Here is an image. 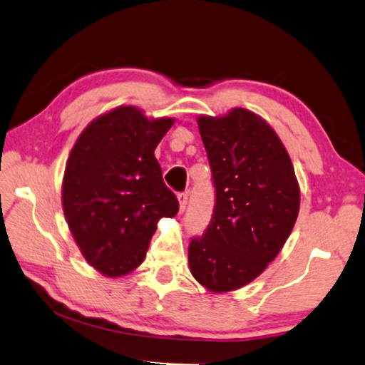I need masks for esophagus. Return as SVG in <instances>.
<instances>
[{"instance_id": "1", "label": "esophagus", "mask_w": 365, "mask_h": 365, "mask_svg": "<svg viewBox=\"0 0 365 365\" xmlns=\"http://www.w3.org/2000/svg\"><path fill=\"white\" fill-rule=\"evenodd\" d=\"M177 200H178V207H180V214L187 207V202H188V195L187 193H178L177 195Z\"/></svg>"}]
</instances>
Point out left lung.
<instances>
[{
    "instance_id": "left-lung-1",
    "label": "left lung",
    "mask_w": 365,
    "mask_h": 365,
    "mask_svg": "<svg viewBox=\"0 0 365 365\" xmlns=\"http://www.w3.org/2000/svg\"><path fill=\"white\" fill-rule=\"evenodd\" d=\"M196 121L215 209L204 236L190 242L188 264L212 294L233 292L260 276L284 247L300 210V185L281 138L254 111L237 107Z\"/></svg>"
}]
</instances>
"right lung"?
Masks as SVG:
<instances>
[{"mask_svg": "<svg viewBox=\"0 0 365 365\" xmlns=\"http://www.w3.org/2000/svg\"><path fill=\"white\" fill-rule=\"evenodd\" d=\"M175 119L121 105L86 125L65 164L62 207L76 246L105 277L138 268L161 218L178 212L155 148Z\"/></svg>", "mask_w": 365, "mask_h": 365, "instance_id": "obj_1", "label": "right lung"}]
</instances>
